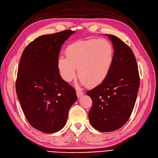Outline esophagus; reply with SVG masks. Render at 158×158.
Here are the masks:
<instances>
[{
  "label": "esophagus",
  "mask_w": 158,
  "mask_h": 158,
  "mask_svg": "<svg viewBox=\"0 0 158 158\" xmlns=\"http://www.w3.org/2000/svg\"><path fill=\"white\" fill-rule=\"evenodd\" d=\"M77 96L78 98H81V97L83 95V92L82 91H81V90H77Z\"/></svg>",
  "instance_id": "34e87169"
}]
</instances>
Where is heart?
Listing matches in <instances>:
<instances>
[{
	"instance_id": "b5f03b06",
	"label": "heart",
	"mask_w": 158,
	"mask_h": 158,
	"mask_svg": "<svg viewBox=\"0 0 158 158\" xmlns=\"http://www.w3.org/2000/svg\"><path fill=\"white\" fill-rule=\"evenodd\" d=\"M65 57L57 60L60 76L66 82L78 77L88 88H94L105 81L111 69L114 49L106 39L78 41L69 45L65 50Z\"/></svg>"
}]
</instances>
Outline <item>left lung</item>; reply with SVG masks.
I'll list each match as a JSON object with an SVG mask.
<instances>
[{
	"label": "left lung",
	"mask_w": 158,
	"mask_h": 158,
	"mask_svg": "<svg viewBox=\"0 0 158 158\" xmlns=\"http://www.w3.org/2000/svg\"><path fill=\"white\" fill-rule=\"evenodd\" d=\"M108 36L114 49L111 69L101 84L86 92L92 100L89 122L102 132L118 130L127 122L140 86L138 65L132 49L117 36Z\"/></svg>",
	"instance_id": "left-lung-1"
}]
</instances>
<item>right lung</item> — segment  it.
Returning <instances> with one entry per match:
<instances>
[{
	"label": "right lung",
	"instance_id": "right-lung-1",
	"mask_svg": "<svg viewBox=\"0 0 158 158\" xmlns=\"http://www.w3.org/2000/svg\"><path fill=\"white\" fill-rule=\"evenodd\" d=\"M74 33L66 30L39 36L24 49L20 60L17 95L29 123L43 132L61 130L77 100L75 89L62 79L57 66L61 46Z\"/></svg>",
	"mask_w": 158,
	"mask_h": 158
}]
</instances>
